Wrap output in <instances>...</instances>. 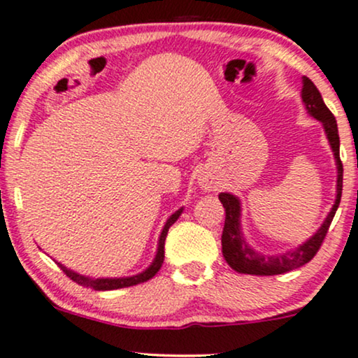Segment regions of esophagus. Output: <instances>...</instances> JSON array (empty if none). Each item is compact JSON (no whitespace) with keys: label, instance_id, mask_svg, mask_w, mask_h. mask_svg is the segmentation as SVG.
<instances>
[{"label":"esophagus","instance_id":"esophagus-1","mask_svg":"<svg viewBox=\"0 0 358 358\" xmlns=\"http://www.w3.org/2000/svg\"><path fill=\"white\" fill-rule=\"evenodd\" d=\"M199 186L204 192H209L214 189V182L209 178H199Z\"/></svg>","mask_w":358,"mask_h":358}]
</instances>
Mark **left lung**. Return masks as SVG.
<instances>
[{"label": "left lung", "instance_id": "8db88e82", "mask_svg": "<svg viewBox=\"0 0 358 358\" xmlns=\"http://www.w3.org/2000/svg\"><path fill=\"white\" fill-rule=\"evenodd\" d=\"M302 103L306 106L307 113L317 121L322 122L325 136H327L330 149L334 152L335 164H337V196L335 202L327 214L322 226L317 229L314 236H310L306 242L297 245L292 250L275 254V255H264L252 249L247 244L244 234H242V206L241 199L231 192H220L219 201L222 202L226 209V222H224L222 231V255L226 262L234 271L239 273H250V275H279V273L290 272L294 268L302 267L308 260L314 259L317 250L320 249L327 231L332 222L335 213H337L338 204L342 197V180H343V166L341 161V139H338L337 121L334 114L329 111L325 106L322 94L317 90L314 83L307 76L302 78Z\"/></svg>", "mask_w": 358, "mask_h": 358}]
</instances>
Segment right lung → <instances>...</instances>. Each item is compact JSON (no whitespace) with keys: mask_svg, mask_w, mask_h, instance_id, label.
<instances>
[{"mask_svg":"<svg viewBox=\"0 0 358 358\" xmlns=\"http://www.w3.org/2000/svg\"><path fill=\"white\" fill-rule=\"evenodd\" d=\"M182 210L184 209H182V207H180V209L176 210L174 214L169 215V219L166 220L164 227H162L161 236H159L156 257H154V260L151 262V266L145 268V271L136 273V275H129V277H90V275H81V273H78V272L71 271V268L64 267L61 262H57V266L61 267V271H63L66 275L69 277V279L76 282V284L83 285V287H91V289H94V290L124 289V287H131V285L141 284V282H145V280L152 279V277L159 272V268H161L162 262H164V242H166L167 231H169V227L172 226V224H174L176 220L179 219V215L182 214Z\"/></svg>","mask_w":358,"mask_h":358,"instance_id":"add662e5","label":"right lung"}]
</instances>
